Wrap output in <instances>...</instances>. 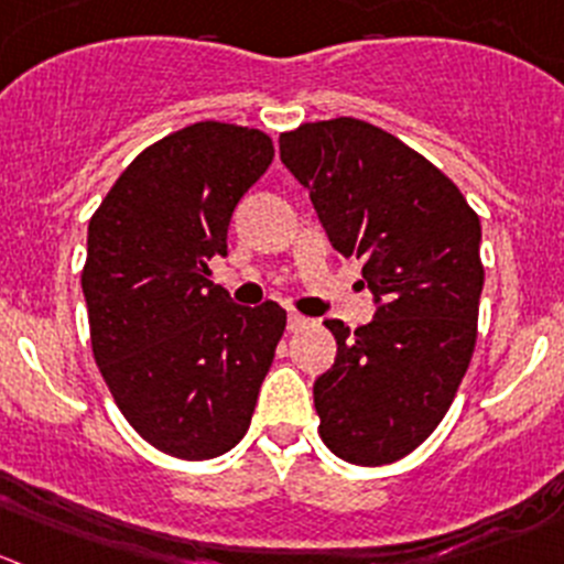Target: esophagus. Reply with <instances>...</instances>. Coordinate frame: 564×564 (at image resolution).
I'll list each match as a JSON object with an SVG mask.
<instances>
[{
	"instance_id": "esophagus-1",
	"label": "esophagus",
	"mask_w": 564,
	"mask_h": 564,
	"mask_svg": "<svg viewBox=\"0 0 564 564\" xmlns=\"http://www.w3.org/2000/svg\"><path fill=\"white\" fill-rule=\"evenodd\" d=\"M307 324H310V318H304V315L288 313V329H291V332L302 329V326H307Z\"/></svg>"
}]
</instances>
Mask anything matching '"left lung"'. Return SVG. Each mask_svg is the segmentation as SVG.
<instances>
[{
	"label": "left lung",
	"instance_id": "8db88e82",
	"mask_svg": "<svg viewBox=\"0 0 564 564\" xmlns=\"http://www.w3.org/2000/svg\"><path fill=\"white\" fill-rule=\"evenodd\" d=\"M279 154L379 304L354 332L324 321L337 357L313 388L321 440L351 465H390L437 429L474 357L479 216L437 165L359 118L282 132Z\"/></svg>",
	"mask_w": 564,
	"mask_h": 564
}]
</instances>
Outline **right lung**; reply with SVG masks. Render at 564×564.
Returning <instances> with one entry per match:
<instances>
[{"instance_id": "right-lung-1", "label": "right lung", "mask_w": 564, "mask_h": 564, "mask_svg": "<svg viewBox=\"0 0 564 564\" xmlns=\"http://www.w3.org/2000/svg\"><path fill=\"white\" fill-rule=\"evenodd\" d=\"M273 160L251 127L198 121L143 149L88 224L90 348L121 415L169 457L213 459L249 432L285 332L276 302L213 285L235 205Z\"/></svg>"}]
</instances>
